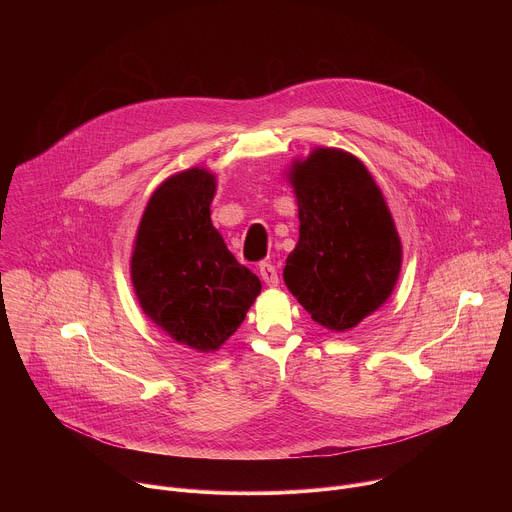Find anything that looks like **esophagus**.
I'll return each instance as SVG.
<instances>
[{"label":"esophagus","mask_w":512,"mask_h":512,"mask_svg":"<svg viewBox=\"0 0 512 512\" xmlns=\"http://www.w3.org/2000/svg\"><path fill=\"white\" fill-rule=\"evenodd\" d=\"M259 275H261V279L269 287H277L279 285V275H277V271H275V267L271 263H261L259 265Z\"/></svg>","instance_id":"obj_1"}]
</instances>
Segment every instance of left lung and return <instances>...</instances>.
<instances>
[{
	"instance_id": "left-lung-1",
	"label": "left lung",
	"mask_w": 512,
	"mask_h": 512,
	"mask_svg": "<svg viewBox=\"0 0 512 512\" xmlns=\"http://www.w3.org/2000/svg\"><path fill=\"white\" fill-rule=\"evenodd\" d=\"M299 241L283 279L321 327L345 333L391 297L403 263L393 215L369 169L337 147H315L285 171Z\"/></svg>"
}]
</instances>
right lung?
Listing matches in <instances>:
<instances>
[{"label":"right lung","instance_id":"right-lung-1","mask_svg":"<svg viewBox=\"0 0 512 512\" xmlns=\"http://www.w3.org/2000/svg\"><path fill=\"white\" fill-rule=\"evenodd\" d=\"M217 179L205 167L167 177L147 201L131 283L143 313L175 343L215 353L241 327L261 281L211 223Z\"/></svg>","mask_w":512,"mask_h":512}]
</instances>
